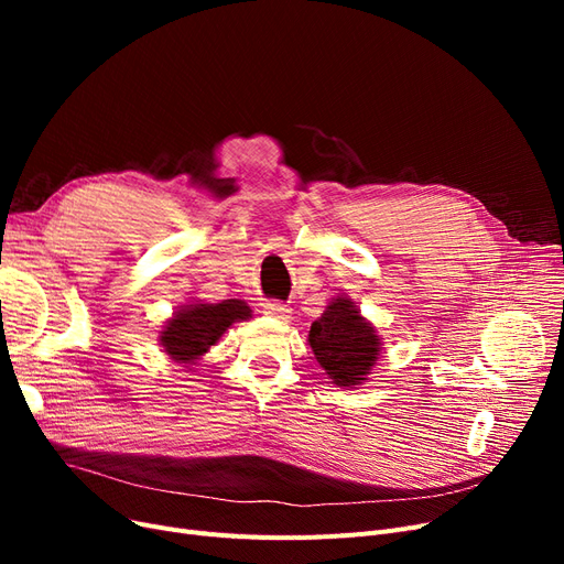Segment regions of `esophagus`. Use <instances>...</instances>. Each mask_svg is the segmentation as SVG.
<instances>
[{"instance_id":"obj_1","label":"esophagus","mask_w":564,"mask_h":564,"mask_svg":"<svg viewBox=\"0 0 564 564\" xmlns=\"http://www.w3.org/2000/svg\"><path fill=\"white\" fill-rule=\"evenodd\" d=\"M263 313L270 315V317L286 319L289 313H292V308H289V305L282 303V301H265V303H263Z\"/></svg>"}]
</instances>
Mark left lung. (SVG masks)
Wrapping results in <instances>:
<instances>
[{"label": "left lung", "mask_w": 564, "mask_h": 564, "mask_svg": "<svg viewBox=\"0 0 564 564\" xmlns=\"http://www.w3.org/2000/svg\"><path fill=\"white\" fill-rule=\"evenodd\" d=\"M315 360L336 386H360L379 360V336L350 299L327 305L308 334Z\"/></svg>", "instance_id": "left-lung-1"}]
</instances>
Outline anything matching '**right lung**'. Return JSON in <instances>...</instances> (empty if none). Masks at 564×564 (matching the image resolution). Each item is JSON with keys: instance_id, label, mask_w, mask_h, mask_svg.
<instances>
[{"instance_id": "right-lung-1", "label": "right lung", "mask_w": 564, "mask_h": 564, "mask_svg": "<svg viewBox=\"0 0 564 564\" xmlns=\"http://www.w3.org/2000/svg\"><path fill=\"white\" fill-rule=\"evenodd\" d=\"M249 315V305L237 299L187 305L166 322L160 336L164 352L172 355V360H178L181 365H193L226 334L232 322L247 319Z\"/></svg>"}]
</instances>
